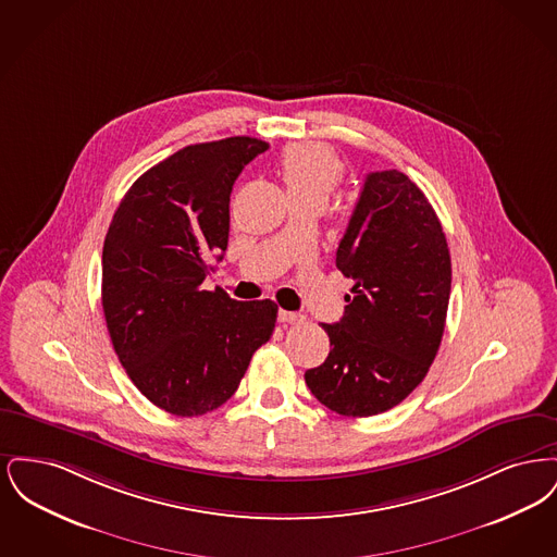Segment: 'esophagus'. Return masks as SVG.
<instances>
[{
    "instance_id": "34e87169",
    "label": "esophagus",
    "mask_w": 557,
    "mask_h": 557,
    "mask_svg": "<svg viewBox=\"0 0 557 557\" xmlns=\"http://www.w3.org/2000/svg\"><path fill=\"white\" fill-rule=\"evenodd\" d=\"M302 315H298V313H290V311H284V309H280V313H277V321L280 323H284V325H288V323H300L302 321Z\"/></svg>"
}]
</instances>
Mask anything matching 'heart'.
Masks as SVG:
<instances>
[{"mask_svg":"<svg viewBox=\"0 0 557 557\" xmlns=\"http://www.w3.org/2000/svg\"><path fill=\"white\" fill-rule=\"evenodd\" d=\"M280 177L294 200H321L341 186L345 166L323 144H292L280 159Z\"/></svg>","mask_w":557,"mask_h":557,"instance_id":"b5f03b06","label":"heart"}]
</instances>
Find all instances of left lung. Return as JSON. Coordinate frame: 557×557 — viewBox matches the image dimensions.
I'll return each mask as SVG.
<instances>
[{
	"label": "left lung",
	"mask_w": 557,
	"mask_h": 557,
	"mask_svg": "<svg viewBox=\"0 0 557 557\" xmlns=\"http://www.w3.org/2000/svg\"><path fill=\"white\" fill-rule=\"evenodd\" d=\"M336 267L355 280L345 315L321 323L330 355L305 382L321 405L370 418L409 397L445 332L450 255L424 191L397 169L366 177Z\"/></svg>",
	"instance_id": "obj_1"
}]
</instances>
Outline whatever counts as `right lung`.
<instances>
[{
  "instance_id": "obj_1",
  "label": "right lung",
  "mask_w": 557,
  "mask_h": 557,
  "mask_svg": "<svg viewBox=\"0 0 557 557\" xmlns=\"http://www.w3.org/2000/svg\"><path fill=\"white\" fill-rule=\"evenodd\" d=\"M257 137L194 144L148 169L125 194L102 250V307L121 366L160 409L194 418L238 391L273 334V300L202 290L230 238V194L265 152Z\"/></svg>"
}]
</instances>
